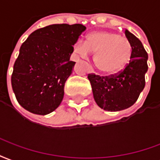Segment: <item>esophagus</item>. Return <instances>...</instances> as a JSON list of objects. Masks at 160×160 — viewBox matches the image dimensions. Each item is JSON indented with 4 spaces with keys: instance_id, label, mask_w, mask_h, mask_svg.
I'll use <instances>...</instances> for the list:
<instances>
[{
    "instance_id": "1",
    "label": "esophagus",
    "mask_w": 160,
    "mask_h": 160,
    "mask_svg": "<svg viewBox=\"0 0 160 160\" xmlns=\"http://www.w3.org/2000/svg\"><path fill=\"white\" fill-rule=\"evenodd\" d=\"M89 72H92V70H89Z\"/></svg>"
}]
</instances>
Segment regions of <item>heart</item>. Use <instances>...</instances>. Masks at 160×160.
I'll return each mask as SVG.
<instances>
[{"label": "heart", "instance_id": "heart-1", "mask_svg": "<svg viewBox=\"0 0 160 160\" xmlns=\"http://www.w3.org/2000/svg\"><path fill=\"white\" fill-rule=\"evenodd\" d=\"M74 52L82 58H87L91 53L94 55V64L101 72L116 73L128 62L131 45L127 38L112 31H94L87 35L86 41H78Z\"/></svg>", "mask_w": 160, "mask_h": 160}]
</instances>
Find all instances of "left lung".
Here are the masks:
<instances>
[{
  "label": "left lung",
  "instance_id": "left-lung-1",
  "mask_svg": "<svg viewBox=\"0 0 160 160\" xmlns=\"http://www.w3.org/2000/svg\"><path fill=\"white\" fill-rule=\"evenodd\" d=\"M124 33L131 45L130 60L125 68L110 76L88 75L94 101L105 111L117 112L129 108L135 104L145 87L148 53L135 35L128 30Z\"/></svg>",
  "mask_w": 160,
  "mask_h": 160
}]
</instances>
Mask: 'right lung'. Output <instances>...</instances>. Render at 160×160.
<instances>
[{"label":"right lung","instance_id":"1","mask_svg":"<svg viewBox=\"0 0 160 160\" xmlns=\"http://www.w3.org/2000/svg\"><path fill=\"white\" fill-rule=\"evenodd\" d=\"M85 30L81 24H51L32 32L23 42L11 78L21 107L38 115L59 107L76 64L70 60L73 45Z\"/></svg>","mask_w":160,"mask_h":160}]
</instances>
